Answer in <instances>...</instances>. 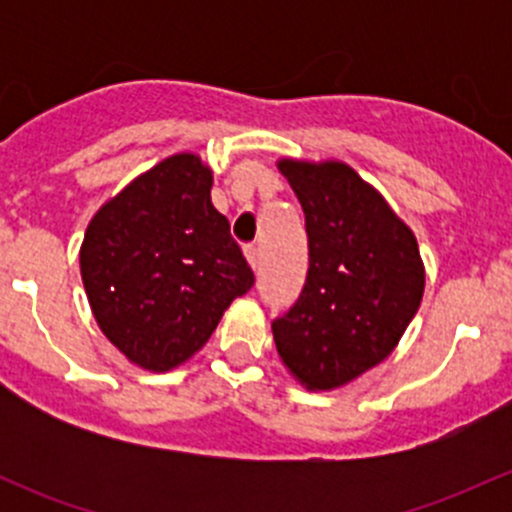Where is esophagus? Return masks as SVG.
<instances>
[{
	"instance_id": "34e87169",
	"label": "esophagus",
	"mask_w": 512,
	"mask_h": 512,
	"mask_svg": "<svg viewBox=\"0 0 512 512\" xmlns=\"http://www.w3.org/2000/svg\"><path fill=\"white\" fill-rule=\"evenodd\" d=\"M245 257H247V262H250V267L252 270H260V250H257L255 245H247L245 247Z\"/></svg>"
}]
</instances>
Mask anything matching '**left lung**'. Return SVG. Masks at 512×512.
Wrapping results in <instances>:
<instances>
[{"instance_id": "1", "label": "left lung", "mask_w": 512, "mask_h": 512, "mask_svg": "<svg viewBox=\"0 0 512 512\" xmlns=\"http://www.w3.org/2000/svg\"><path fill=\"white\" fill-rule=\"evenodd\" d=\"M307 220L309 272L275 319L277 354L307 391L352 384L396 349L421 307L426 270L414 230L344 160L280 158Z\"/></svg>"}]
</instances>
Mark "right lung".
I'll return each mask as SVG.
<instances>
[{"label": "right lung", "mask_w": 512, "mask_h": 512, "mask_svg": "<svg viewBox=\"0 0 512 512\" xmlns=\"http://www.w3.org/2000/svg\"><path fill=\"white\" fill-rule=\"evenodd\" d=\"M210 188V165L175 153L86 227L79 265L98 329L146 371L163 374L198 354L232 299L255 285Z\"/></svg>", "instance_id": "obj_1"}]
</instances>
